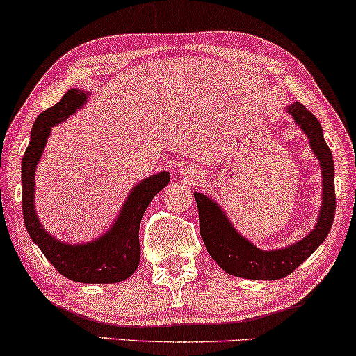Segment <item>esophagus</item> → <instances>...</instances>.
I'll return each mask as SVG.
<instances>
[{
    "instance_id": "esophagus-1",
    "label": "esophagus",
    "mask_w": 356,
    "mask_h": 356,
    "mask_svg": "<svg viewBox=\"0 0 356 356\" xmlns=\"http://www.w3.org/2000/svg\"><path fill=\"white\" fill-rule=\"evenodd\" d=\"M182 176H184V179H187L188 182H192V180H195L198 177V174L193 171V169H184L182 171Z\"/></svg>"
}]
</instances>
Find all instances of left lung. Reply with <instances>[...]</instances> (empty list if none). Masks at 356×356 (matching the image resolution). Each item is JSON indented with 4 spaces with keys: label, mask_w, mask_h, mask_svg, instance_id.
<instances>
[{
    "label": "left lung",
    "mask_w": 356,
    "mask_h": 356,
    "mask_svg": "<svg viewBox=\"0 0 356 356\" xmlns=\"http://www.w3.org/2000/svg\"><path fill=\"white\" fill-rule=\"evenodd\" d=\"M285 111L292 116L293 122L308 137L309 147L321 168L323 204L319 209L318 221L307 237L298 240L297 243L284 248L261 250L234 227L224 209L211 197L195 192L193 197L197 200L200 218V235H202L204 247L209 257L230 276L253 280H274L289 276L305 259L312 257L314 250L326 240L332 227L335 213V169L332 153L324 140L321 124L298 102L289 104Z\"/></svg>",
    "instance_id": "1"
}]
</instances>
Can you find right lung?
Listing matches in <instances>:
<instances>
[{"label":"right lung","mask_w":356,"mask_h":356,"mask_svg":"<svg viewBox=\"0 0 356 356\" xmlns=\"http://www.w3.org/2000/svg\"><path fill=\"white\" fill-rule=\"evenodd\" d=\"M90 93L71 88L53 108L35 119L30 143L22 158V213L27 232L61 276L83 284H116L129 279L140 263L138 229L154 195L171 180L168 171L140 180L130 190L116 221L98 238L85 243L58 240L40 222L35 209V171L47 147L51 127L83 108Z\"/></svg>","instance_id":"1"}]
</instances>
